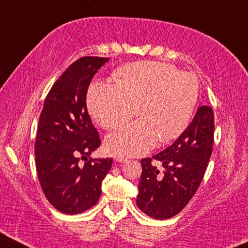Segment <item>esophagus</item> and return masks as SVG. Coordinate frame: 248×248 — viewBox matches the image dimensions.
Returning a JSON list of instances; mask_svg holds the SVG:
<instances>
[{"instance_id":"esophagus-1","label":"esophagus","mask_w":248,"mask_h":248,"mask_svg":"<svg viewBox=\"0 0 248 248\" xmlns=\"http://www.w3.org/2000/svg\"><path fill=\"white\" fill-rule=\"evenodd\" d=\"M115 161L119 162V164H122V162H126L127 159L124 158V156H115Z\"/></svg>"}]
</instances>
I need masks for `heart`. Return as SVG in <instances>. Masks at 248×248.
I'll return each instance as SVG.
<instances>
[{"mask_svg":"<svg viewBox=\"0 0 248 248\" xmlns=\"http://www.w3.org/2000/svg\"><path fill=\"white\" fill-rule=\"evenodd\" d=\"M114 79L117 83L97 81L90 86L87 103L93 120L113 129L134 114L135 106L140 119L106 137L108 152L144 155L159 139L169 142L186 129L198 99L194 75L168 62H140L121 67Z\"/></svg>","mask_w":248,"mask_h":248,"instance_id":"obj_1","label":"heart"}]
</instances>
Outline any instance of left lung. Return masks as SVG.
I'll use <instances>...</instances> for the list:
<instances>
[{
    "mask_svg": "<svg viewBox=\"0 0 248 248\" xmlns=\"http://www.w3.org/2000/svg\"><path fill=\"white\" fill-rule=\"evenodd\" d=\"M214 139V114L209 106H200L180 137L152 157L161 161L163 171L152 158L140 160L142 175L136 203L156 220L178 214L196 193L207 168Z\"/></svg>",
    "mask_w": 248,
    "mask_h": 248,
    "instance_id": "8db88e82",
    "label": "left lung"
}]
</instances>
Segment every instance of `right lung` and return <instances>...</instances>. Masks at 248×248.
<instances>
[{"label": "right lung", "mask_w": 248, "mask_h": 248, "mask_svg": "<svg viewBox=\"0 0 248 248\" xmlns=\"http://www.w3.org/2000/svg\"><path fill=\"white\" fill-rule=\"evenodd\" d=\"M108 58L82 57L61 75L46 96L35 140L36 171L46 199L57 211L79 214L98 202L112 159H93L101 145L88 113V87ZM80 158H86L83 165Z\"/></svg>", "instance_id": "right-lung-1"}]
</instances>
